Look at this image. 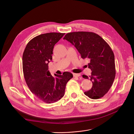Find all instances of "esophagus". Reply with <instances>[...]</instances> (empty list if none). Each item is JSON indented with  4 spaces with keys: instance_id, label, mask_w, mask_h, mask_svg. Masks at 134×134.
<instances>
[{
    "instance_id": "esophagus-1",
    "label": "esophagus",
    "mask_w": 134,
    "mask_h": 134,
    "mask_svg": "<svg viewBox=\"0 0 134 134\" xmlns=\"http://www.w3.org/2000/svg\"><path fill=\"white\" fill-rule=\"evenodd\" d=\"M73 76L74 77H79L80 76V74H78V73H73Z\"/></svg>"
}]
</instances>
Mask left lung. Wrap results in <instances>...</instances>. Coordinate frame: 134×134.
Wrapping results in <instances>:
<instances>
[{
    "label": "left lung",
    "instance_id": "left-lung-1",
    "mask_svg": "<svg viewBox=\"0 0 134 134\" xmlns=\"http://www.w3.org/2000/svg\"><path fill=\"white\" fill-rule=\"evenodd\" d=\"M63 40L75 46L82 59L90 61L88 67L92 73L89 76L93 85L84 93L93 99L104 97L111 88L116 75L115 56L110 46L99 35L92 32H69ZM82 77L89 78L86 75Z\"/></svg>",
    "mask_w": 134,
    "mask_h": 134
}]
</instances>
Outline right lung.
<instances>
[{"mask_svg": "<svg viewBox=\"0 0 134 134\" xmlns=\"http://www.w3.org/2000/svg\"><path fill=\"white\" fill-rule=\"evenodd\" d=\"M65 34L40 35L28 42L23 52L22 65L25 82L31 92L46 103H54L62 98L66 83L73 78V74L68 72L54 77L48 71L54 47Z\"/></svg>", "mask_w": 134, "mask_h": 134, "instance_id": "1", "label": "right lung"}]
</instances>
